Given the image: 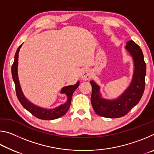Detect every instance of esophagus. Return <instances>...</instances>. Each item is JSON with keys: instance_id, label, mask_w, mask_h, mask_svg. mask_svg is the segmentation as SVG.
Returning a JSON list of instances; mask_svg holds the SVG:
<instances>
[{"instance_id": "esophagus-1", "label": "esophagus", "mask_w": 154, "mask_h": 154, "mask_svg": "<svg viewBox=\"0 0 154 154\" xmlns=\"http://www.w3.org/2000/svg\"><path fill=\"white\" fill-rule=\"evenodd\" d=\"M81 77L83 80H88L91 78V72L89 70L87 69H83L81 72Z\"/></svg>"}]
</instances>
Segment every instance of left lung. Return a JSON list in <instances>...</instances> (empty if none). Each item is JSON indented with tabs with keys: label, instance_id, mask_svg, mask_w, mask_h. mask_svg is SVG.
Wrapping results in <instances>:
<instances>
[{
	"label": "left lung",
	"instance_id": "8db88e82",
	"mask_svg": "<svg viewBox=\"0 0 154 154\" xmlns=\"http://www.w3.org/2000/svg\"><path fill=\"white\" fill-rule=\"evenodd\" d=\"M126 49L134 60V73L131 83L121 96L115 100L101 97L100 86L90 81L92 92L91 103L98 116L107 118H118L124 116L137 105L143 94L145 86L146 64L140 47L133 41L126 43Z\"/></svg>",
	"mask_w": 154,
	"mask_h": 154
}]
</instances>
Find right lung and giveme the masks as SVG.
Masks as SVG:
<instances>
[{"label":"right lung","instance_id":"right-lung-1","mask_svg":"<svg viewBox=\"0 0 154 154\" xmlns=\"http://www.w3.org/2000/svg\"><path fill=\"white\" fill-rule=\"evenodd\" d=\"M22 44H21L17 49L16 53L15 54L14 64H13L11 66L12 77L15 83V91H16V95L18 100H19L20 103L22 104V105L24 106V108H25L31 114H32L34 116H35L36 118L38 119H45V120H51V119H55L60 118V117L63 116L64 114H66L68 110H69L70 105H71L72 94H73L75 90L79 86V82H77L76 84L75 85H68V86L62 88L61 90V94H65L67 96V100L66 103L60 105L58 107L52 109H47L33 105L32 103L28 100V99L24 96L22 89H21L19 79H18V53H19L20 49L22 47Z\"/></svg>","mask_w":154,"mask_h":154}]
</instances>
